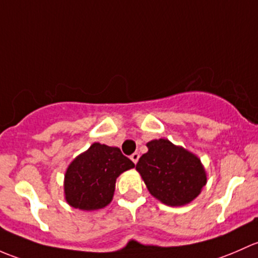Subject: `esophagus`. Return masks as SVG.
Returning a JSON list of instances; mask_svg holds the SVG:
<instances>
[{
	"label": "esophagus",
	"mask_w": 258,
	"mask_h": 258,
	"mask_svg": "<svg viewBox=\"0 0 258 258\" xmlns=\"http://www.w3.org/2000/svg\"><path fill=\"white\" fill-rule=\"evenodd\" d=\"M139 153H134V154H132V155H130V159H132V161L134 164H137L138 163V160H139Z\"/></svg>",
	"instance_id": "obj_1"
}]
</instances>
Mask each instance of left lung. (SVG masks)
<instances>
[{
  "label": "left lung",
  "instance_id": "1",
  "mask_svg": "<svg viewBox=\"0 0 258 258\" xmlns=\"http://www.w3.org/2000/svg\"><path fill=\"white\" fill-rule=\"evenodd\" d=\"M148 153L140 156L137 170L151 195L169 206L192 201L206 184L199 158L166 139L151 140Z\"/></svg>",
  "mask_w": 258,
  "mask_h": 258
}]
</instances>
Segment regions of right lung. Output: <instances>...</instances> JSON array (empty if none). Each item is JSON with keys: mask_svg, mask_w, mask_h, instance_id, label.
<instances>
[{"mask_svg": "<svg viewBox=\"0 0 258 258\" xmlns=\"http://www.w3.org/2000/svg\"><path fill=\"white\" fill-rule=\"evenodd\" d=\"M134 163L119 148L94 143L74 159L64 176L66 200L81 210H98L113 199L115 180Z\"/></svg>", "mask_w": 258, "mask_h": 258, "instance_id": "right-lung-1", "label": "right lung"}]
</instances>
